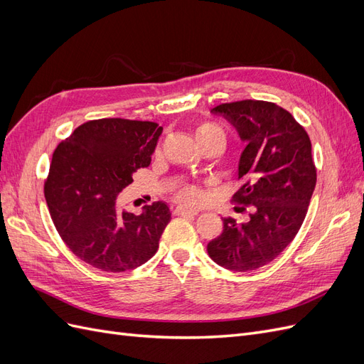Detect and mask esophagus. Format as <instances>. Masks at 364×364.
<instances>
[{
    "mask_svg": "<svg viewBox=\"0 0 364 364\" xmlns=\"http://www.w3.org/2000/svg\"><path fill=\"white\" fill-rule=\"evenodd\" d=\"M174 214L182 215V217H188V215H197V214H199V211H197V209L185 208V206H178L174 209Z\"/></svg>",
    "mask_w": 364,
    "mask_h": 364,
    "instance_id": "34e87169",
    "label": "esophagus"
}]
</instances>
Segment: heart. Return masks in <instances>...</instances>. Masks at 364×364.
<instances>
[{
    "instance_id": "heart-1",
    "label": "heart",
    "mask_w": 364,
    "mask_h": 364,
    "mask_svg": "<svg viewBox=\"0 0 364 364\" xmlns=\"http://www.w3.org/2000/svg\"><path fill=\"white\" fill-rule=\"evenodd\" d=\"M208 134H218V135L223 136V132L220 127H217L214 124H202V126L197 127V130H196V138H200V136L208 135ZM199 197H200V191L193 185L182 186V188L178 193V199L183 203H193V202L199 199Z\"/></svg>"
}]
</instances>
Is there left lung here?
Listing matches in <instances>:
<instances>
[{
    "mask_svg": "<svg viewBox=\"0 0 364 364\" xmlns=\"http://www.w3.org/2000/svg\"><path fill=\"white\" fill-rule=\"evenodd\" d=\"M211 112L223 115L246 142L234 199L255 209L246 223L223 218L208 255L232 272L257 270L277 258L304 223L316 186L311 141L290 112L270 102L225 103Z\"/></svg>",
    "mask_w": 364,
    "mask_h": 364,
    "instance_id": "obj_1",
    "label": "left lung"
}]
</instances>
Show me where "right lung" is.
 <instances>
[{"label":"right lung","mask_w":364,"mask_h":364,"mask_svg":"<svg viewBox=\"0 0 364 364\" xmlns=\"http://www.w3.org/2000/svg\"><path fill=\"white\" fill-rule=\"evenodd\" d=\"M162 127L151 121L92 119L53 153L43 194L60 238L90 266L119 273L155 255L171 213L165 202L139 215L118 206V196L149 167Z\"/></svg>","instance_id":"add662e5"}]
</instances>
